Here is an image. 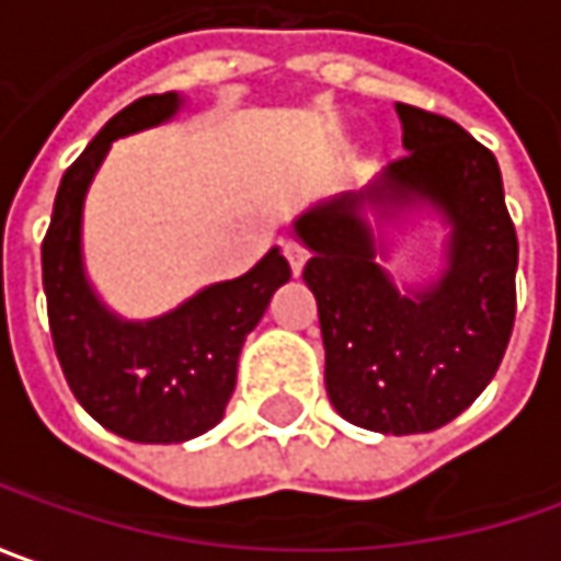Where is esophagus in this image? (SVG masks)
Wrapping results in <instances>:
<instances>
[{"mask_svg": "<svg viewBox=\"0 0 561 561\" xmlns=\"http://www.w3.org/2000/svg\"><path fill=\"white\" fill-rule=\"evenodd\" d=\"M282 251H285V260H288L291 273H295V276H301V270H305V263H307L305 244H298V241H285V244H282Z\"/></svg>", "mask_w": 561, "mask_h": 561, "instance_id": "1", "label": "esophagus"}]
</instances>
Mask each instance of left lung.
I'll list each match as a JSON object with an SVG mask.
<instances>
[{
    "label": "left lung",
    "instance_id": "left-lung-1",
    "mask_svg": "<svg viewBox=\"0 0 561 561\" xmlns=\"http://www.w3.org/2000/svg\"><path fill=\"white\" fill-rule=\"evenodd\" d=\"M396 112L408 153L364 191L305 209L291 232L310 251L329 402L348 424L408 436L455 421L496 377L515 327L518 238L496 157L451 118ZM421 208L447 229L444 270L399 286L378 229Z\"/></svg>",
    "mask_w": 561,
    "mask_h": 561
}]
</instances>
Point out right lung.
Segmentation results:
<instances>
[{"instance_id": "right-lung-1", "label": "right lung", "mask_w": 561, "mask_h": 561, "mask_svg": "<svg viewBox=\"0 0 561 561\" xmlns=\"http://www.w3.org/2000/svg\"><path fill=\"white\" fill-rule=\"evenodd\" d=\"M184 106L157 93L112 115L61 175L43 238V291L53 345L75 399L93 421L131 443H187L222 421L234 392L238 354L291 279L279 248L229 282H213L153 320H125L96 295L84 270V201L112 140L157 128Z\"/></svg>"}]
</instances>
